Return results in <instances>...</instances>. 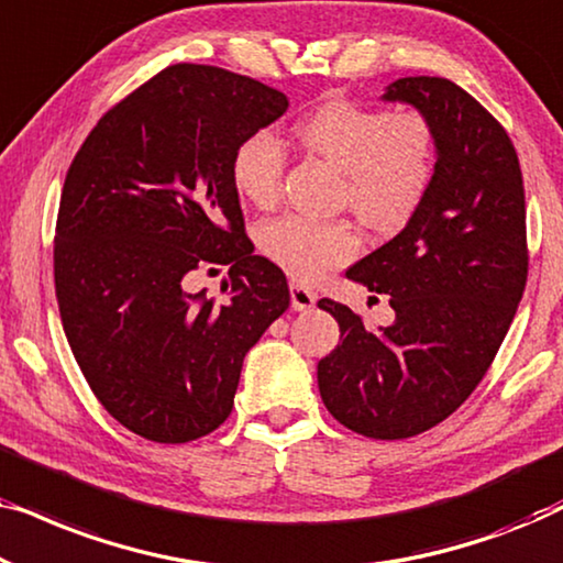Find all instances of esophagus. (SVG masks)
Returning a JSON list of instances; mask_svg holds the SVG:
<instances>
[{"label":"esophagus","instance_id":"esophagus-1","mask_svg":"<svg viewBox=\"0 0 563 563\" xmlns=\"http://www.w3.org/2000/svg\"><path fill=\"white\" fill-rule=\"evenodd\" d=\"M289 297H291V307H295L297 312L312 310L314 302H318V295H314L312 289L302 287V284H297V282L289 284Z\"/></svg>","mask_w":563,"mask_h":563}]
</instances>
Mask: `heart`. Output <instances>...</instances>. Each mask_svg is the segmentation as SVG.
Returning a JSON list of instances; mask_svg holds the SVG:
<instances>
[{"mask_svg": "<svg viewBox=\"0 0 563 563\" xmlns=\"http://www.w3.org/2000/svg\"><path fill=\"white\" fill-rule=\"evenodd\" d=\"M307 153L343 174V202L374 230L402 228L428 195L435 168L433 130L418 112L391 114L333 99L297 125ZM284 151L272 133L245 137L233 156L238 195L272 207L282 195ZM261 251L295 279L314 282L356 256L358 233L349 222L282 214L261 228Z\"/></svg>", "mask_w": 563, "mask_h": 563, "instance_id": "obj_1", "label": "heart"}]
</instances>
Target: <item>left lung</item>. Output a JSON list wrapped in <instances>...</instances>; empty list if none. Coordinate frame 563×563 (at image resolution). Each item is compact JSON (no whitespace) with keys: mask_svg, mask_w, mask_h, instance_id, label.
Wrapping results in <instances>:
<instances>
[{"mask_svg":"<svg viewBox=\"0 0 563 563\" xmlns=\"http://www.w3.org/2000/svg\"><path fill=\"white\" fill-rule=\"evenodd\" d=\"M382 99L428 120L433 181L407 225L345 272L389 297L391 325L318 302L341 328L318 387L341 426L399 441L456 412L495 361L528 279L526 191L505 128L453 81L405 76Z\"/></svg>","mask_w":563,"mask_h":563,"instance_id":"obj_1","label":"left lung"}]
</instances>
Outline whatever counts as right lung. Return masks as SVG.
Returning <instances> with one entry per match:
<instances>
[{"label": "right lung", "instance_id": "obj_1", "mask_svg": "<svg viewBox=\"0 0 563 563\" xmlns=\"http://www.w3.org/2000/svg\"><path fill=\"white\" fill-rule=\"evenodd\" d=\"M279 89L176 64L114 104L71 161L53 272L76 364L135 435L189 443L233 410L243 358L289 307L282 268L253 256L233 184L245 137L287 112ZM228 263L222 300L186 289Z\"/></svg>", "mask_w": 563, "mask_h": 563}]
</instances>
